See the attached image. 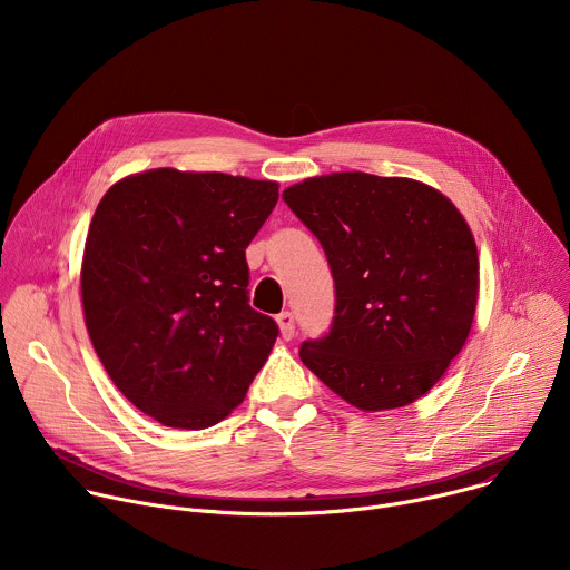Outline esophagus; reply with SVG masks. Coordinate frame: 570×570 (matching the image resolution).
Instances as JSON below:
<instances>
[{"mask_svg":"<svg viewBox=\"0 0 570 570\" xmlns=\"http://www.w3.org/2000/svg\"><path fill=\"white\" fill-rule=\"evenodd\" d=\"M277 324H279V332H282L284 341H291L295 336V317L291 311H282L277 315Z\"/></svg>","mask_w":570,"mask_h":570,"instance_id":"1","label":"esophagus"}]
</instances>
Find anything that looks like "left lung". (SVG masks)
<instances>
[{
	"label": "left lung",
	"instance_id": "8db88e82",
	"mask_svg": "<svg viewBox=\"0 0 570 570\" xmlns=\"http://www.w3.org/2000/svg\"><path fill=\"white\" fill-rule=\"evenodd\" d=\"M282 198L327 255L336 308L302 363L361 411L426 394L466 343L478 302V250L455 205L411 178L317 176Z\"/></svg>",
	"mask_w": 570,
	"mask_h": 570
}]
</instances>
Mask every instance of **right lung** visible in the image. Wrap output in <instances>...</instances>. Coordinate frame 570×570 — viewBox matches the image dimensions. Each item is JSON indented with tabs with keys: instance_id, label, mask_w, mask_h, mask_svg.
<instances>
[{
	"instance_id": "1",
	"label": "right lung",
	"mask_w": 570,
	"mask_h": 570,
	"mask_svg": "<svg viewBox=\"0 0 570 570\" xmlns=\"http://www.w3.org/2000/svg\"><path fill=\"white\" fill-rule=\"evenodd\" d=\"M279 185L150 169L101 198L80 268L88 334L141 413L200 431L246 396L277 336L248 304L246 248Z\"/></svg>"
}]
</instances>
